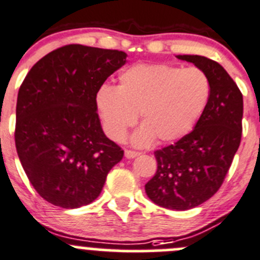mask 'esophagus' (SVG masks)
Returning <instances> with one entry per match:
<instances>
[{
	"label": "esophagus",
	"mask_w": 260,
	"mask_h": 260,
	"mask_svg": "<svg viewBox=\"0 0 260 260\" xmlns=\"http://www.w3.org/2000/svg\"><path fill=\"white\" fill-rule=\"evenodd\" d=\"M138 155H140V152H137V151H132V150L124 151V156L127 158H135V157H137Z\"/></svg>",
	"instance_id": "esophagus-1"
}]
</instances>
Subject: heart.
Listing matches in <instances>:
<instances>
[{"instance_id": "obj_1", "label": "heart", "mask_w": 260, "mask_h": 260, "mask_svg": "<svg viewBox=\"0 0 260 260\" xmlns=\"http://www.w3.org/2000/svg\"><path fill=\"white\" fill-rule=\"evenodd\" d=\"M210 80L197 67L136 64L118 77L117 89L103 85L96 107L103 128L113 141H122L137 120L142 127L133 136L136 145L173 142L189 132L210 99Z\"/></svg>"}]
</instances>
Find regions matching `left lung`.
Listing matches in <instances>:
<instances>
[{"label": "left lung", "instance_id": "1", "mask_svg": "<svg viewBox=\"0 0 260 260\" xmlns=\"http://www.w3.org/2000/svg\"><path fill=\"white\" fill-rule=\"evenodd\" d=\"M210 80V99L190 133L155 151L157 170L147 197L168 210L185 211L210 200L222 185L241 141L243 95L220 63L202 55H176Z\"/></svg>", "mask_w": 260, "mask_h": 260}]
</instances>
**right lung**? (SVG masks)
<instances>
[{
	"label": "right lung",
	"instance_id": "1",
	"mask_svg": "<svg viewBox=\"0 0 260 260\" xmlns=\"http://www.w3.org/2000/svg\"><path fill=\"white\" fill-rule=\"evenodd\" d=\"M125 62L122 50L70 44L44 55L25 77L15 145L27 179L47 202L62 208L94 202L123 158L103 132L95 98Z\"/></svg>",
	"mask_w": 260,
	"mask_h": 260
}]
</instances>
